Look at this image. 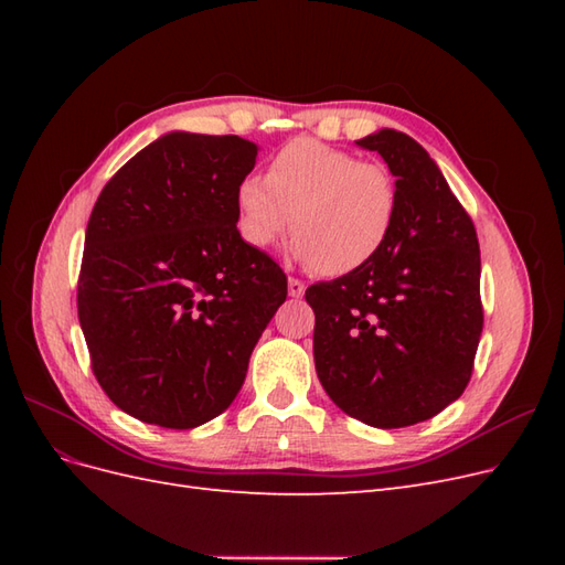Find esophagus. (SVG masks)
Here are the masks:
<instances>
[{
    "mask_svg": "<svg viewBox=\"0 0 565 565\" xmlns=\"http://www.w3.org/2000/svg\"><path fill=\"white\" fill-rule=\"evenodd\" d=\"M287 292H289V297L299 299V297H303V292H306V285H303L301 280H297V278H289V280H287Z\"/></svg>",
    "mask_w": 565,
    "mask_h": 565,
    "instance_id": "esophagus-1",
    "label": "esophagus"
}]
</instances>
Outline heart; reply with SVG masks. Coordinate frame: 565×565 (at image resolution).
<instances>
[{"label": "heart", "mask_w": 565, "mask_h": 565, "mask_svg": "<svg viewBox=\"0 0 565 565\" xmlns=\"http://www.w3.org/2000/svg\"><path fill=\"white\" fill-rule=\"evenodd\" d=\"M235 202L247 245H276L292 221L297 259L341 278L382 254L396 228L401 193L386 164L303 136L270 158L266 179L247 177L237 185Z\"/></svg>", "instance_id": "heart-1"}]
</instances>
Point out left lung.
Segmentation results:
<instances>
[{
    "instance_id": "1",
    "label": "left lung",
    "mask_w": 565,
    "mask_h": 565,
    "mask_svg": "<svg viewBox=\"0 0 565 565\" xmlns=\"http://www.w3.org/2000/svg\"><path fill=\"white\" fill-rule=\"evenodd\" d=\"M398 181L401 210L365 268L306 289L322 388L349 417L401 429L465 393L483 332L473 221L415 139L382 129L355 141Z\"/></svg>"
}]
</instances>
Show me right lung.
Masks as SVG:
<instances>
[{"instance_id": "right-lung-1", "label": "right lung", "mask_w": 565, "mask_h": 565, "mask_svg": "<svg viewBox=\"0 0 565 565\" xmlns=\"http://www.w3.org/2000/svg\"><path fill=\"white\" fill-rule=\"evenodd\" d=\"M256 152L241 136L164 134L94 204L77 316L100 388L146 424L224 413L287 297L282 268L235 226Z\"/></svg>"}]
</instances>
